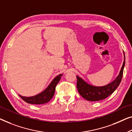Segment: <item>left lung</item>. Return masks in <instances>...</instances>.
Here are the masks:
<instances>
[{"mask_svg": "<svg viewBox=\"0 0 132 132\" xmlns=\"http://www.w3.org/2000/svg\"><path fill=\"white\" fill-rule=\"evenodd\" d=\"M124 53V62L118 75L112 82L104 86L97 87L88 84L78 76L77 78V87L80 95L89 101H98L108 97L117 88L121 82L123 70L125 66V55Z\"/></svg>", "mask_w": 132, "mask_h": 132, "instance_id": "8db88e82", "label": "left lung"}]
</instances>
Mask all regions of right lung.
<instances>
[{"label":"right lung","mask_w":132,"mask_h":132,"mask_svg":"<svg viewBox=\"0 0 132 132\" xmlns=\"http://www.w3.org/2000/svg\"><path fill=\"white\" fill-rule=\"evenodd\" d=\"M62 75L63 74H60V75L57 76L51 81V82L50 83L45 90H44L43 92L37 94V95L31 96V97H25V96H22L21 95L19 96L24 101L28 103L35 104V105H40V104L47 103L54 96L55 87L59 83V81L60 80Z\"/></svg>","instance_id":"add662e5"}]
</instances>
